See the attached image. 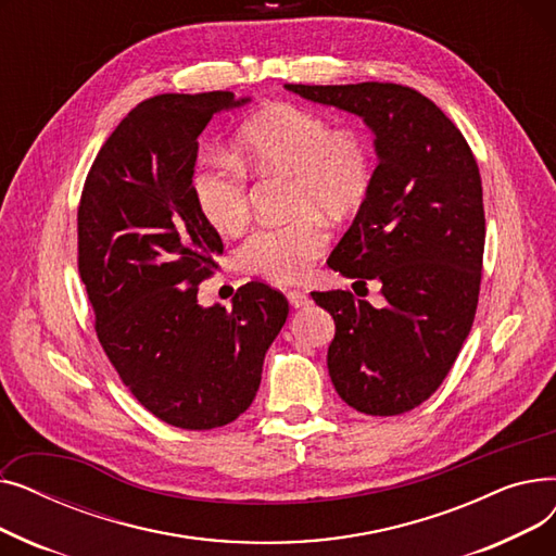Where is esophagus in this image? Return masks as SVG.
Returning <instances> with one entry per match:
<instances>
[{
  "mask_svg": "<svg viewBox=\"0 0 556 556\" xmlns=\"http://www.w3.org/2000/svg\"><path fill=\"white\" fill-rule=\"evenodd\" d=\"M288 302H290V306L302 308L308 304V295L304 293V290H288Z\"/></svg>",
  "mask_w": 556,
  "mask_h": 556,
  "instance_id": "1",
  "label": "esophagus"
}]
</instances>
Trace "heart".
Here are the masks:
<instances>
[{
	"mask_svg": "<svg viewBox=\"0 0 556 556\" xmlns=\"http://www.w3.org/2000/svg\"><path fill=\"white\" fill-rule=\"evenodd\" d=\"M243 164L256 170L290 173V220L256 227L239 248L241 266L273 281H295L329 243L319 212L346 216L365 202L374 160L365 135L333 128L325 114L279 103L256 112L239 128ZM191 193L200 216L218 231H237L250 214L248 173L231 157H210L195 166Z\"/></svg>",
	"mask_w": 556,
	"mask_h": 556,
	"instance_id": "1",
	"label": "heart"
}]
</instances>
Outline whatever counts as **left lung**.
Listing matches in <instances>:
<instances>
[{"label": "left lung", "instance_id": "8db88e82", "mask_svg": "<svg viewBox=\"0 0 556 556\" xmlns=\"http://www.w3.org/2000/svg\"><path fill=\"white\" fill-rule=\"evenodd\" d=\"M286 90L358 114L376 135L371 189L329 266L361 286L381 283L386 306L352 290L311 295L336 323L327 365L340 399L371 417L403 415L442 386L473 327L484 254L478 162L457 126L413 87Z\"/></svg>", "mask_w": 556, "mask_h": 556}]
</instances>
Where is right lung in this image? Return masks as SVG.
Instances as JSON below:
<instances>
[{
	"label": "right lung",
	"instance_id": "obj_1",
	"mask_svg": "<svg viewBox=\"0 0 556 556\" xmlns=\"http://www.w3.org/2000/svg\"><path fill=\"white\" fill-rule=\"evenodd\" d=\"M248 101L231 92L141 101L101 146L78 202V273L103 352L146 410L185 430L248 410L288 317L286 298L261 281L241 286L231 308L198 304L223 252L191 193L198 135Z\"/></svg>",
	"mask_w": 556,
	"mask_h": 556
}]
</instances>
